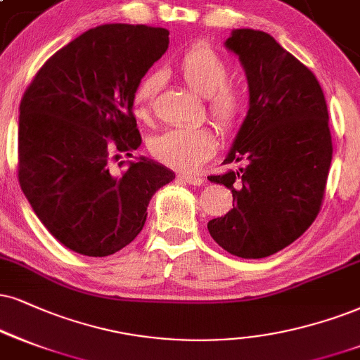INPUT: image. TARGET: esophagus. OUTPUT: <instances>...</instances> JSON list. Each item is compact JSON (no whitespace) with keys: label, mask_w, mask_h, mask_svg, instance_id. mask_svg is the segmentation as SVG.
Wrapping results in <instances>:
<instances>
[{"label":"esophagus","mask_w":360,"mask_h":360,"mask_svg":"<svg viewBox=\"0 0 360 360\" xmlns=\"http://www.w3.org/2000/svg\"><path fill=\"white\" fill-rule=\"evenodd\" d=\"M179 179L184 180L185 184L193 185V187H198V185H202V176L193 175V173H180Z\"/></svg>","instance_id":"esophagus-1"}]
</instances>
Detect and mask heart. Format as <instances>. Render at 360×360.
Masks as SVG:
<instances>
[{
	"label": "heart",
	"mask_w": 360,
	"mask_h": 360,
	"mask_svg": "<svg viewBox=\"0 0 360 360\" xmlns=\"http://www.w3.org/2000/svg\"><path fill=\"white\" fill-rule=\"evenodd\" d=\"M180 78L197 95L207 98V110L217 127L232 130L245 110V95L237 85L229 83V65L207 44H193L176 63ZM162 77L148 73L140 79L131 96L139 117L152 112ZM215 150V135L207 127L168 128L150 140V152L158 162L173 168L193 170Z\"/></svg>",
	"instance_id": "obj_1"
}]
</instances>
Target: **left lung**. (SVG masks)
<instances>
[{
  "mask_svg": "<svg viewBox=\"0 0 360 360\" xmlns=\"http://www.w3.org/2000/svg\"><path fill=\"white\" fill-rule=\"evenodd\" d=\"M225 46L248 83V112L224 163L208 180L232 190L229 214L208 232L229 254L264 259L302 235L321 210L332 162L326 96L316 75L269 33L233 30Z\"/></svg>",
  "mask_w": 360,
  "mask_h": 360,
  "instance_id": "obj_1",
  "label": "left lung"
}]
</instances>
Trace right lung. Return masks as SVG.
<instances>
[{"label": "right lung", "instance_id": "1", "mask_svg": "<svg viewBox=\"0 0 360 360\" xmlns=\"http://www.w3.org/2000/svg\"><path fill=\"white\" fill-rule=\"evenodd\" d=\"M168 48V30L101 25L58 50L20 103L18 180L39 221L77 254L106 257L143 229L153 193L175 179L140 157L131 96Z\"/></svg>", "mask_w": 360, "mask_h": 360}]
</instances>
